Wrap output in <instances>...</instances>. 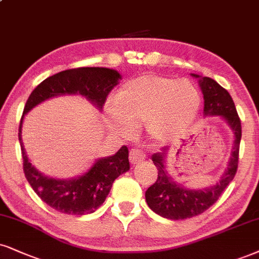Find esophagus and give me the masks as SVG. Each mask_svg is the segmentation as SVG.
<instances>
[{
  "label": "esophagus",
  "mask_w": 259,
  "mask_h": 259,
  "mask_svg": "<svg viewBox=\"0 0 259 259\" xmlns=\"http://www.w3.org/2000/svg\"><path fill=\"white\" fill-rule=\"evenodd\" d=\"M129 159H130V162H132L133 165H137V163H140L141 161H143V160L146 159V153L143 152L142 149L134 148L130 150Z\"/></svg>",
  "instance_id": "obj_1"
}]
</instances>
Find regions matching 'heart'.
I'll return each mask as SVG.
<instances>
[{
    "label": "heart",
    "instance_id": "obj_1",
    "mask_svg": "<svg viewBox=\"0 0 259 259\" xmlns=\"http://www.w3.org/2000/svg\"><path fill=\"white\" fill-rule=\"evenodd\" d=\"M107 114L110 127L120 136H133L145 125L149 139L165 142L191 125L201 106V96L189 80L146 74L126 81Z\"/></svg>",
    "mask_w": 259,
    "mask_h": 259
}]
</instances>
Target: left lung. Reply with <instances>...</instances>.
Returning a JSON list of instances; mask_svg holds the SVG:
<instances>
[{"label":"left lung","mask_w":259,"mask_h":259,"mask_svg":"<svg viewBox=\"0 0 259 259\" xmlns=\"http://www.w3.org/2000/svg\"><path fill=\"white\" fill-rule=\"evenodd\" d=\"M192 76L199 78V87L204 99V116H220L224 118L234 134V145L228 167L224 176L215 185L202 190L185 189L169 177L165 166L168 147H163L161 152L154 154L152 160L158 168V178L146 191V201L154 212L171 220L190 219L210 208L228 184L233 181L238 169L241 123L234 101L230 93L212 78L201 77L196 74H192Z\"/></svg>","instance_id":"8db88e82"}]
</instances>
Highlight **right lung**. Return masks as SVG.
Wrapping results in <instances>:
<instances>
[{"label":"right lung","instance_id":"right-lung-1","mask_svg":"<svg viewBox=\"0 0 259 259\" xmlns=\"http://www.w3.org/2000/svg\"><path fill=\"white\" fill-rule=\"evenodd\" d=\"M118 80L120 74L109 68L68 69L45 78L26 101L19 126L25 177L35 194L57 211L69 215H86L96 211L106 199L114 179L129 171V150L126 146H123L114 155L97 160L86 173L76 178H50L39 172L27 158L21 140L24 116L42 101L64 94H80L101 111L106 97Z\"/></svg>","mask_w":259,"mask_h":259}]
</instances>
